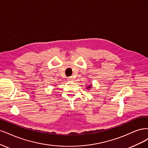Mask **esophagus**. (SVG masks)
<instances>
[{
    "instance_id": "obj_1",
    "label": "esophagus",
    "mask_w": 148,
    "mask_h": 148,
    "mask_svg": "<svg viewBox=\"0 0 148 148\" xmlns=\"http://www.w3.org/2000/svg\"><path fill=\"white\" fill-rule=\"evenodd\" d=\"M68 80L69 81H73V77H69L68 78Z\"/></svg>"
}]
</instances>
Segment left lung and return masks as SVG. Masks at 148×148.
I'll return each mask as SVG.
<instances>
[{"instance_id":"8db88e82","label":"left lung","mask_w":148,"mask_h":148,"mask_svg":"<svg viewBox=\"0 0 148 148\" xmlns=\"http://www.w3.org/2000/svg\"><path fill=\"white\" fill-rule=\"evenodd\" d=\"M92 84H91L88 85V86L87 87V89H88V90H90V88H92Z\"/></svg>"}]
</instances>
